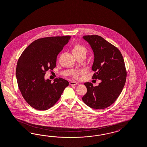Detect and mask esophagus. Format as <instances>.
<instances>
[{
	"label": "esophagus",
	"mask_w": 147,
	"mask_h": 147,
	"mask_svg": "<svg viewBox=\"0 0 147 147\" xmlns=\"http://www.w3.org/2000/svg\"><path fill=\"white\" fill-rule=\"evenodd\" d=\"M69 85H78V82L74 81H71L69 82Z\"/></svg>",
	"instance_id": "obj_1"
}]
</instances>
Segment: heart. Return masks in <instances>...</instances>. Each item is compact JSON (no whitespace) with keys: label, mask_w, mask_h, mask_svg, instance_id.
<instances>
[{"label":"heart","mask_w":147,"mask_h":147,"mask_svg":"<svg viewBox=\"0 0 147 147\" xmlns=\"http://www.w3.org/2000/svg\"><path fill=\"white\" fill-rule=\"evenodd\" d=\"M86 51H87L86 49L84 46H82L81 45H74L72 48V52L75 55L82 53H86ZM72 76H73L74 78H77L78 76V74L76 72H73Z\"/></svg>","instance_id":"heart-1"}]
</instances>
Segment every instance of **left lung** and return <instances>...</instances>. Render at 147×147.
Returning <instances> with one entry per match:
<instances>
[{"instance_id":"left-lung-1","label":"left lung","mask_w":147,"mask_h":147,"mask_svg":"<svg viewBox=\"0 0 147 147\" xmlns=\"http://www.w3.org/2000/svg\"><path fill=\"white\" fill-rule=\"evenodd\" d=\"M94 55V79L101 82L94 87L85 82L87 91L82 100L89 107L103 109L110 106L119 96L126 81L127 71L122 55L117 48L98 35L85 36Z\"/></svg>"}]
</instances>
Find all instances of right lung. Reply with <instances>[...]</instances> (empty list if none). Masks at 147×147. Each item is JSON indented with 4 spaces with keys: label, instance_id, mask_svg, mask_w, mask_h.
<instances>
[{
    "label": "right lung",
    "instance_id": "obj_1",
    "mask_svg": "<svg viewBox=\"0 0 147 147\" xmlns=\"http://www.w3.org/2000/svg\"><path fill=\"white\" fill-rule=\"evenodd\" d=\"M71 36H50L32 42L18 59L16 75L18 87L27 103L34 109L45 111L53 106L69 85L59 78L51 82L45 80L46 71L56 66L57 57Z\"/></svg>",
    "mask_w": 147,
    "mask_h": 147
}]
</instances>
